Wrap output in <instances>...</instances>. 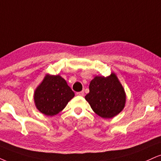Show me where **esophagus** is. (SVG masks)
I'll return each instance as SVG.
<instances>
[{"mask_svg":"<svg viewBox=\"0 0 161 161\" xmlns=\"http://www.w3.org/2000/svg\"><path fill=\"white\" fill-rule=\"evenodd\" d=\"M77 96H84V91H81V92H77Z\"/></svg>","mask_w":161,"mask_h":161,"instance_id":"obj_1","label":"esophagus"}]
</instances>
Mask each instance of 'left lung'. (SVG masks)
Here are the masks:
<instances>
[{"label": "left lung", "mask_w": 161, "mask_h": 161, "mask_svg": "<svg viewBox=\"0 0 161 161\" xmlns=\"http://www.w3.org/2000/svg\"><path fill=\"white\" fill-rule=\"evenodd\" d=\"M85 99L97 115L104 119L116 116L125 108L126 95L115 73L110 76H96L90 84Z\"/></svg>", "instance_id": "1"}]
</instances>
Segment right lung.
<instances>
[{"label":"right lung","instance_id":"1","mask_svg":"<svg viewBox=\"0 0 161 161\" xmlns=\"http://www.w3.org/2000/svg\"><path fill=\"white\" fill-rule=\"evenodd\" d=\"M75 96L66 81L59 75H46L34 92L36 108L46 116H54Z\"/></svg>","mask_w":161,"mask_h":161}]
</instances>
